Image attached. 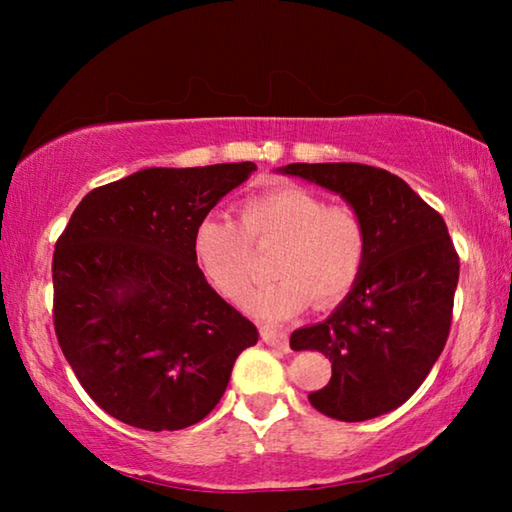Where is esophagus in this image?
I'll use <instances>...</instances> for the list:
<instances>
[{
    "label": "esophagus",
    "instance_id": "obj_1",
    "mask_svg": "<svg viewBox=\"0 0 512 512\" xmlns=\"http://www.w3.org/2000/svg\"><path fill=\"white\" fill-rule=\"evenodd\" d=\"M262 341L266 345H271V348H277V350H287L289 348L287 332H282V329H275V327H262Z\"/></svg>",
    "mask_w": 512,
    "mask_h": 512
}]
</instances>
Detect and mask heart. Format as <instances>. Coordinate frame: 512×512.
<instances>
[{"label": "heart", "instance_id": "obj_1", "mask_svg": "<svg viewBox=\"0 0 512 512\" xmlns=\"http://www.w3.org/2000/svg\"><path fill=\"white\" fill-rule=\"evenodd\" d=\"M280 244L264 284L244 298V307L264 320H287L309 307H334L361 280L370 253L368 225L352 205H327L323 196L282 185L250 196L239 221L207 214L194 230V257L221 296L237 300L255 271V248Z\"/></svg>", "mask_w": 512, "mask_h": 512}]
</instances>
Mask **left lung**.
<instances>
[{
    "label": "left lung",
    "mask_w": 512,
    "mask_h": 512,
    "mask_svg": "<svg viewBox=\"0 0 512 512\" xmlns=\"http://www.w3.org/2000/svg\"><path fill=\"white\" fill-rule=\"evenodd\" d=\"M282 171L341 194L368 225L357 287L323 323L296 329L291 348L332 361L329 384L309 393L316 411L343 422L377 418L418 391L445 348L458 253L443 216L391 171L357 162H296Z\"/></svg>",
    "instance_id": "8db88e82"
}]
</instances>
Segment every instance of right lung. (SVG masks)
<instances>
[{
    "mask_svg": "<svg viewBox=\"0 0 512 512\" xmlns=\"http://www.w3.org/2000/svg\"><path fill=\"white\" fill-rule=\"evenodd\" d=\"M253 162L142 169L92 189L54 250L58 345L94 402L146 431L201 422L257 327L196 264L194 230Z\"/></svg>",
    "mask_w": 512,
    "mask_h": 512,
    "instance_id": "add662e5",
    "label": "right lung"
}]
</instances>
